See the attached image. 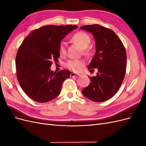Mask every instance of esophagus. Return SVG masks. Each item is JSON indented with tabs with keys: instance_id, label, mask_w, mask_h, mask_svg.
<instances>
[{
	"instance_id": "1",
	"label": "esophagus",
	"mask_w": 146,
	"mask_h": 146,
	"mask_svg": "<svg viewBox=\"0 0 146 146\" xmlns=\"http://www.w3.org/2000/svg\"><path fill=\"white\" fill-rule=\"evenodd\" d=\"M80 75L78 74H76V73H74V72H72L70 74V77H78V76H80Z\"/></svg>"
}]
</instances>
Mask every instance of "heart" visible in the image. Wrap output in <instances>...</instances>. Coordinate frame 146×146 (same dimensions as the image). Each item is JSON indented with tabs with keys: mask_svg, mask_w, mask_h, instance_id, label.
<instances>
[{
	"mask_svg": "<svg viewBox=\"0 0 146 146\" xmlns=\"http://www.w3.org/2000/svg\"><path fill=\"white\" fill-rule=\"evenodd\" d=\"M72 41L77 44L83 49H85L90 45L91 42L90 37L83 32H77L75 33L72 37ZM59 54L60 55L63 56L66 53V44L64 41H61L59 45ZM85 62L83 60H71L68 61L66 64V66L68 69L73 70L74 72H80L83 69Z\"/></svg>",
	"mask_w": 146,
	"mask_h": 146,
	"instance_id": "b5f03b06",
	"label": "heart"
}]
</instances>
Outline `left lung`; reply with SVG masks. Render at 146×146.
I'll list each match as a JSON object with an SVG mask.
<instances>
[{
	"label": "left lung",
	"mask_w": 146,
	"mask_h": 146,
	"mask_svg": "<svg viewBox=\"0 0 146 146\" xmlns=\"http://www.w3.org/2000/svg\"><path fill=\"white\" fill-rule=\"evenodd\" d=\"M93 35L96 52L88 69L98 73L90 77L91 83L82 91L90 100L100 102L110 99L121 87L126 71L127 55L122 41L113 30L99 24L82 26Z\"/></svg>",
	"instance_id": "1"
}]
</instances>
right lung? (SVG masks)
<instances>
[{
  "mask_svg": "<svg viewBox=\"0 0 146 146\" xmlns=\"http://www.w3.org/2000/svg\"><path fill=\"white\" fill-rule=\"evenodd\" d=\"M77 25L43 26L33 30L19 47L16 57L17 78L29 98L40 103L56 98L70 72L50 70L52 61L60 57L61 40Z\"/></svg>",
  "mask_w": 146,
  "mask_h": 146,
  "instance_id": "right-lung-1",
  "label": "right lung"
}]
</instances>
